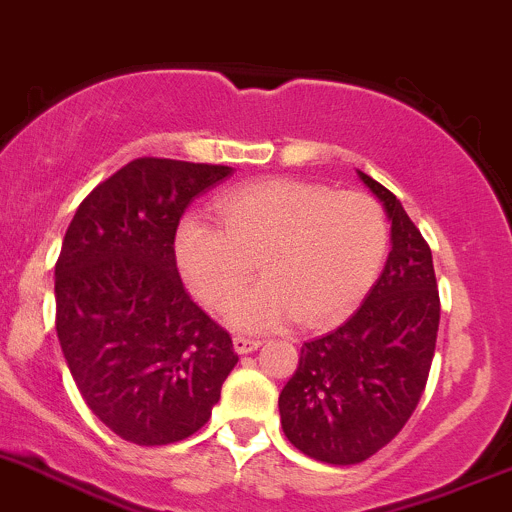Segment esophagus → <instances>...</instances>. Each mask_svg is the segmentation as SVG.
I'll use <instances>...</instances> for the list:
<instances>
[{
  "label": "esophagus",
  "instance_id": "obj_1",
  "mask_svg": "<svg viewBox=\"0 0 512 512\" xmlns=\"http://www.w3.org/2000/svg\"><path fill=\"white\" fill-rule=\"evenodd\" d=\"M256 347H261V340H258V337H249V335H236L234 337V350L239 352V355L254 352Z\"/></svg>",
  "mask_w": 512,
  "mask_h": 512
}]
</instances>
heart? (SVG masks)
<instances>
[{
    "mask_svg": "<svg viewBox=\"0 0 512 512\" xmlns=\"http://www.w3.org/2000/svg\"><path fill=\"white\" fill-rule=\"evenodd\" d=\"M217 212L221 226L199 214L179 221L175 261L212 310L233 303L259 261L267 281L229 310L239 328H273L295 315L305 328L337 323L372 286L387 249L382 209L362 192L263 179L226 192Z\"/></svg>",
    "mask_w": 512,
    "mask_h": 512,
    "instance_id": "obj_1",
    "label": "heart"
}]
</instances>
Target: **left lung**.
Instances as JSON below:
<instances>
[{"instance_id": "left-lung-1", "label": "left lung", "mask_w": 512, "mask_h": 512, "mask_svg": "<svg viewBox=\"0 0 512 512\" xmlns=\"http://www.w3.org/2000/svg\"><path fill=\"white\" fill-rule=\"evenodd\" d=\"M360 179L392 221V251L357 313L300 347L278 397L288 441L335 466L365 461L404 429L429 379L441 315L429 244L387 187Z\"/></svg>"}]
</instances>
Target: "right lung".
Masks as SVG:
<instances>
[{"label": "right lung", "instance_id": "1", "mask_svg": "<svg viewBox=\"0 0 512 512\" xmlns=\"http://www.w3.org/2000/svg\"><path fill=\"white\" fill-rule=\"evenodd\" d=\"M231 167L138 157L76 209L56 261V333L88 409L120 439L167 446L202 429L239 362L184 288L175 231Z\"/></svg>", "mask_w": 512, "mask_h": 512}]
</instances>
